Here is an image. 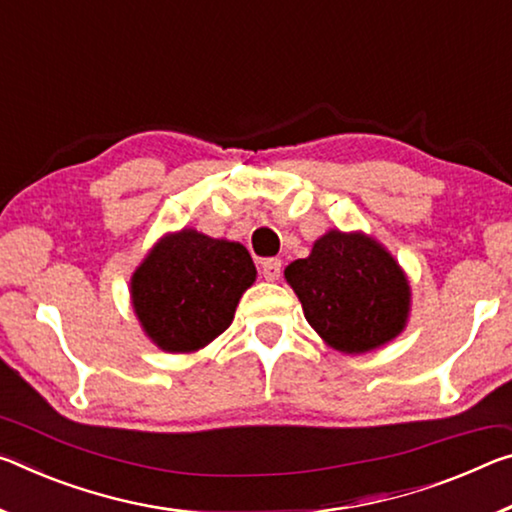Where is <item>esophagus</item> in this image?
Segmentation results:
<instances>
[{
  "label": "esophagus",
  "instance_id": "obj_1",
  "mask_svg": "<svg viewBox=\"0 0 512 512\" xmlns=\"http://www.w3.org/2000/svg\"><path fill=\"white\" fill-rule=\"evenodd\" d=\"M280 273H282V262L278 257H269V259H264L262 262V275L269 282H275L280 278Z\"/></svg>",
  "mask_w": 512,
  "mask_h": 512
}]
</instances>
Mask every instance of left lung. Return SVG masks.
<instances>
[{"mask_svg": "<svg viewBox=\"0 0 512 512\" xmlns=\"http://www.w3.org/2000/svg\"><path fill=\"white\" fill-rule=\"evenodd\" d=\"M285 278L305 319L342 353H367L394 339L410 310V285L394 257L364 234L332 230L296 259Z\"/></svg>", "mask_w": 512, "mask_h": 512, "instance_id": "1", "label": "left lung"}]
</instances>
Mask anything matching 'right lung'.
I'll return each mask as SVG.
<instances>
[{"mask_svg":"<svg viewBox=\"0 0 512 512\" xmlns=\"http://www.w3.org/2000/svg\"><path fill=\"white\" fill-rule=\"evenodd\" d=\"M255 264L241 243L182 230L161 239L132 278L143 330L168 353H191L230 326Z\"/></svg>","mask_w":512,"mask_h":512,"instance_id":"right-lung-1","label":"right lung"}]
</instances>
